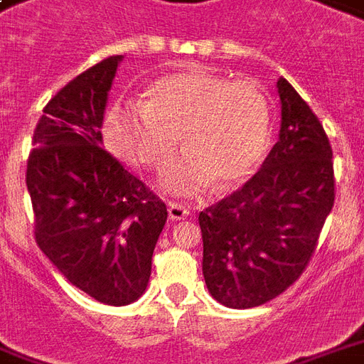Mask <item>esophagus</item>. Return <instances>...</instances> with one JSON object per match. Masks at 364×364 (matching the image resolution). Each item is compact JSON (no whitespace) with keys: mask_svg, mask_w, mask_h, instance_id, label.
<instances>
[{"mask_svg":"<svg viewBox=\"0 0 364 364\" xmlns=\"http://www.w3.org/2000/svg\"><path fill=\"white\" fill-rule=\"evenodd\" d=\"M190 215V208L186 203H178V201H168V217L172 221H182Z\"/></svg>","mask_w":364,"mask_h":364,"instance_id":"1","label":"esophagus"}]
</instances>
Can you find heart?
<instances>
[{"label": "heart", "instance_id": "1", "mask_svg": "<svg viewBox=\"0 0 364 364\" xmlns=\"http://www.w3.org/2000/svg\"><path fill=\"white\" fill-rule=\"evenodd\" d=\"M186 153L164 174L163 188L178 196L203 192L213 180L232 186L266 159L272 108L254 81H230L208 71L156 79L139 105H118L106 116V137L129 163L163 168L178 149Z\"/></svg>", "mask_w": 364, "mask_h": 364}]
</instances>
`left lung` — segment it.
<instances>
[{
	"instance_id": "left-lung-1",
	"label": "left lung",
	"mask_w": 364,
	"mask_h": 364,
	"mask_svg": "<svg viewBox=\"0 0 364 364\" xmlns=\"http://www.w3.org/2000/svg\"><path fill=\"white\" fill-rule=\"evenodd\" d=\"M277 92L279 139L262 168L200 213L205 285L229 309L259 306L301 277L336 200L322 124L287 79Z\"/></svg>"
}]
</instances>
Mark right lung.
<instances>
[{"label": "right lung", "instance_id": "add662e5", "mask_svg": "<svg viewBox=\"0 0 364 364\" xmlns=\"http://www.w3.org/2000/svg\"><path fill=\"white\" fill-rule=\"evenodd\" d=\"M122 55L62 87L44 106L26 161L34 238L71 285L124 306L149 283L166 205L102 147V120Z\"/></svg>", "mask_w": 364, "mask_h": 364}]
</instances>
